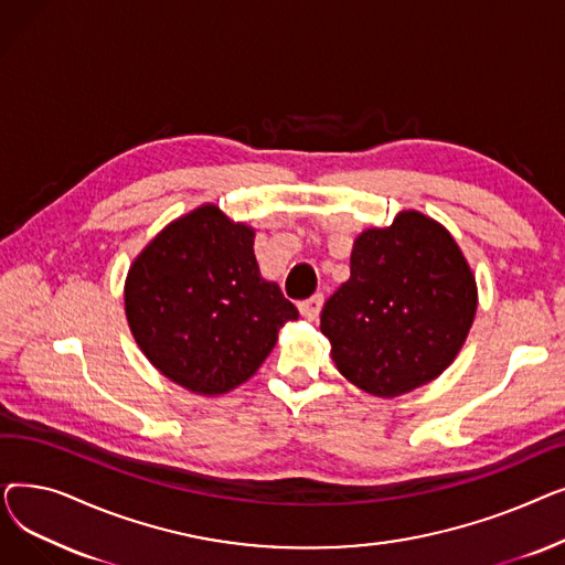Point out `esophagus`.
I'll return each instance as SVG.
<instances>
[{"label": "esophagus", "mask_w": 565, "mask_h": 565, "mask_svg": "<svg viewBox=\"0 0 565 565\" xmlns=\"http://www.w3.org/2000/svg\"><path fill=\"white\" fill-rule=\"evenodd\" d=\"M320 309H322V295H320V292L313 295V298L300 302V313H302L307 320H316L318 313H320Z\"/></svg>", "instance_id": "obj_1"}]
</instances>
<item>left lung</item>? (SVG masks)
Here are the masks:
<instances>
[{"instance_id":"obj_1","label":"left lung","mask_w":565,"mask_h":565,"mask_svg":"<svg viewBox=\"0 0 565 565\" xmlns=\"http://www.w3.org/2000/svg\"><path fill=\"white\" fill-rule=\"evenodd\" d=\"M477 300V279L451 233L403 211L392 226L354 241L350 279L324 302L320 332L354 387L394 398L456 360Z\"/></svg>"}]
</instances>
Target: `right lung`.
<instances>
[{
	"label": "right lung",
	"mask_w": 565,
	"mask_h": 565,
	"mask_svg": "<svg viewBox=\"0 0 565 565\" xmlns=\"http://www.w3.org/2000/svg\"><path fill=\"white\" fill-rule=\"evenodd\" d=\"M130 332L162 375L217 396L249 380L298 309L265 281L254 228L205 203L162 228L130 265Z\"/></svg>",
	"instance_id": "right-lung-1"
}]
</instances>
